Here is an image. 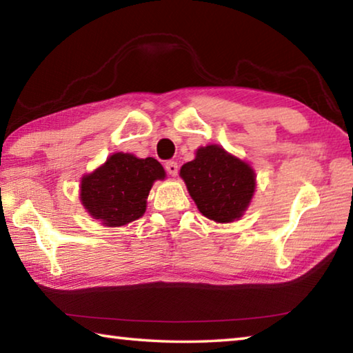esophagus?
<instances>
[{"label": "esophagus", "instance_id": "obj_1", "mask_svg": "<svg viewBox=\"0 0 353 353\" xmlns=\"http://www.w3.org/2000/svg\"><path fill=\"white\" fill-rule=\"evenodd\" d=\"M165 170H166V172H168L170 176H177V172H179V166H177V163L176 162H166L165 163Z\"/></svg>", "mask_w": 353, "mask_h": 353}]
</instances>
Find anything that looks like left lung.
Listing matches in <instances>:
<instances>
[{"label":"left lung","mask_w":353,"mask_h":353,"mask_svg":"<svg viewBox=\"0 0 353 353\" xmlns=\"http://www.w3.org/2000/svg\"><path fill=\"white\" fill-rule=\"evenodd\" d=\"M181 177L199 212L214 223L240 219L255 191L252 166L218 145L196 151V159L181 168Z\"/></svg>","instance_id":"1"}]
</instances>
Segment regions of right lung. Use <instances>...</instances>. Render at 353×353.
I'll use <instances>...</instances> for the list:
<instances>
[{"mask_svg": "<svg viewBox=\"0 0 353 353\" xmlns=\"http://www.w3.org/2000/svg\"><path fill=\"white\" fill-rule=\"evenodd\" d=\"M165 170L152 157L115 152L81 181V202L90 216L109 227L126 225L143 216L152 183Z\"/></svg>", "mask_w": 353, "mask_h": 353, "instance_id": "right-lung-1", "label": "right lung"}]
</instances>
